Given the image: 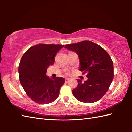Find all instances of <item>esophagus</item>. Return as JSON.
<instances>
[{"label": "esophagus", "instance_id": "obj_1", "mask_svg": "<svg viewBox=\"0 0 132 132\" xmlns=\"http://www.w3.org/2000/svg\"><path fill=\"white\" fill-rule=\"evenodd\" d=\"M70 80V79H69V78H66V79H65V82H69V80Z\"/></svg>", "mask_w": 132, "mask_h": 132}]
</instances>
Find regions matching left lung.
I'll list each match as a JSON object with an SVG mask.
<instances>
[{"label": "left lung", "instance_id": "8db88e82", "mask_svg": "<svg viewBox=\"0 0 132 132\" xmlns=\"http://www.w3.org/2000/svg\"><path fill=\"white\" fill-rule=\"evenodd\" d=\"M64 48L75 52L79 58V70L87 73L88 79L77 80L72 90L74 97L83 103L99 100L107 92L113 79V63L110 56L99 45L89 41L66 45Z\"/></svg>", "mask_w": 132, "mask_h": 132}]
</instances>
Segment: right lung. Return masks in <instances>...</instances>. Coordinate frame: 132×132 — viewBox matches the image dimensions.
Here are the masks:
<instances>
[{
    "instance_id": "right-lung-1",
    "label": "right lung",
    "mask_w": 132,
    "mask_h": 132,
    "mask_svg": "<svg viewBox=\"0 0 132 132\" xmlns=\"http://www.w3.org/2000/svg\"><path fill=\"white\" fill-rule=\"evenodd\" d=\"M64 45L38 44L30 47L22 57L19 66V79L27 95L35 102L49 104L57 99L63 78H49L46 73L54 57Z\"/></svg>"
}]
</instances>
